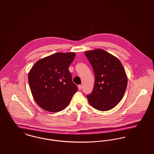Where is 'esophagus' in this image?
I'll return each instance as SVG.
<instances>
[{
	"label": "esophagus",
	"instance_id": "obj_1",
	"mask_svg": "<svg viewBox=\"0 0 154 154\" xmlns=\"http://www.w3.org/2000/svg\"><path fill=\"white\" fill-rule=\"evenodd\" d=\"M78 88H79V90H81L82 89V85H78Z\"/></svg>",
	"mask_w": 154,
	"mask_h": 154
}]
</instances>
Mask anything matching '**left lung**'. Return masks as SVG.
Masks as SVG:
<instances>
[{
	"label": "left lung",
	"mask_w": 154,
	"mask_h": 154,
	"mask_svg": "<svg viewBox=\"0 0 154 154\" xmlns=\"http://www.w3.org/2000/svg\"><path fill=\"white\" fill-rule=\"evenodd\" d=\"M95 74L93 90L87 98L91 106L100 111L112 109L125 92L128 79L119 60L106 51L98 48L85 52Z\"/></svg>",
	"instance_id": "8db88e82"
}]
</instances>
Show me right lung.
Here are the masks:
<instances>
[{
    "label": "right lung",
    "mask_w": 154,
    "mask_h": 154,
    "mask_svg": "<svg viewBox=\"0 0 154 154\" xmlns=\"http://www.w3.org/2000/svg\"><path fill=\"white\" fill-rule=\"evenodd\" d=\"M74 52L57 53L38 60L29 72L28 80L36 103L49 112H59L69 104L77 91L69 67Z\"/></svg>",
    "instance_id": "1"
}]
</instances>
